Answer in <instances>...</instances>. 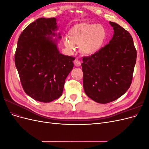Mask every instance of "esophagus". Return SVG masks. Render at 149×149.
Here are the masks:
<instances>
[{
	"instance_id": "1",
	"label": "esophagus",
	"mask_w": 149,
	"mask_h": 149,
	"mask_svg": "<svg viewBox=\"0 0 149 149\" xmlns=\"http://www.w3.org/2000/svg\"><path fill=\"white\" fill-rule=\"evenodd\" d=\"M74 64L76 66H79L81 65V61L79 60L76 59L74 61Z\"/></svg>"
}]
</instances>
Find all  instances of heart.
I'll return each instance as SVG.
<instances>
[{"label":"heart","mask_w":149,"mask_h":149,"mask_svg":"<svg viewBox=\"0 0 149 149\" xmlns=\"http://www.w3.org/2000/svg\"><path fill=\"white\" fill-rule=\"evenodd\" d=\"M68 37L65 40L66 47L73 49L74 45L80 46L81 52L85 55H92L100 52L104 46L107 37L106 31L97 24L81 23L72 26Z\"/></svg>","instance_id":"1"}]
</instances>
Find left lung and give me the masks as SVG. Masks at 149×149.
Here are the masks:
<instances>
[{"label":"left lung","mask_w":149,"mask_h":149,"mask_svg":"<svg viewBox=\"0 0 149 149\" xmlns=\"http://www.w3.org/2000/svg\"><path fill=\"white\" fill-rule=\"evenodd\" d=\"M114 34L100 52L83 56V87L86 95L96 102L106 104L118 99L132 83L137 51L131 35L110 22Z\"/></svg>","instance_id":"obj_1"}]
</instances>
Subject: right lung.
<instances>
[{"mask_svg":"<svg viewBox=\"0 0 149 149\" xmlns=\"http://www.w3.org/2000/svg\"><path fill=\"white\" fill-rule=\"evenodd\" d=\"M55 18H40L21 33L15 53V63L24 91L35 100L49 102L59 98L65 79L74 66V57L60 53ZM59 38H61L59 34Z\"/></svg>","mask_w":149,"mask_h":149,"instance_id":"obj_1","label":"right lung"}]
</instances>
